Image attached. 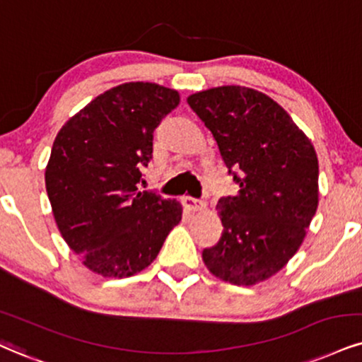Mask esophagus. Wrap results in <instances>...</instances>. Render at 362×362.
<instances>
[{
    "mask_svg": "<svg viewBox=\"0 0 362 362\" xmlns=\"http://www.w3.org/2000/svg\"><path fill=\"white\" fill-rule=\"evenodd\" d=\"M181 202H182V206L189 209V211H202V209H204V206H206L203 202H199V199L196 198H191V196H185Z\"/></svg>",
    "mask_w": 362,
    "mask_h": 362,
    "instance_id": "1",
    "label": "esophagus"
}]
</instances>
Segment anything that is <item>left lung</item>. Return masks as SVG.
<instances>
[{
    "instance_id": "left-lung-1",
    "label": "left lung",
    "mask_w": 362,
    "mask_h": 362,
    "mask_svg": "<svg viewBox=\"0 0 362 362\" xmlns=\"http://www.w3.org/2000/svg\"><path fill=\"white\" fill-rule=\"evenodd\" d=\"M238 194L216 204L223 233L203 250L218 279L255 285L275 275L304 242L319 204V160L309 137L274 99L248 87L193 93Z\"/></svg>"
}]
</instances>
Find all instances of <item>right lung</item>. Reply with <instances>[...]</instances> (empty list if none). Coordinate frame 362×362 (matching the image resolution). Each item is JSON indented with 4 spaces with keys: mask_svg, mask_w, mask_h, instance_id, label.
Segmentation results:
<instances>
[{
    "mask_svg": "<svg viewBox=\"0 0 362 362\" xmlns=\"http://www.w3.org/2000/svg\"><path fill=\"white\" fill-rule=\"evenodd\" d=\"M180 93L129 82L100 93L66 120L45 171L62 236L88 270L131 276L149 267L181 221L176 199L137 193L141 166L153 159V134Z\"/></svg>",
    "mask_w": 362,
    "mask_h": 362,
    "instance_id": "add662e5",
    "label": "right lung"
}]
</instances>
